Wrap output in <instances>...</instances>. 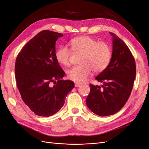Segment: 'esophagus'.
I'll return each mask as SVG.
<instances>
[{"instance_id": "esophagus-1", "label": "esophagus", "mask_w": 149, "mask_h": 149, "mask_svg": "<svg viewBox=\"0 0 149 149\" xmlns=\"http://www.w3.org/2000/svg\"><path fill=\"white\" fill-rule=\"evenodd\" d=\"M81 86V84H79V83H75L74 84V87H78Z\"/></svg>"}]
</instances>
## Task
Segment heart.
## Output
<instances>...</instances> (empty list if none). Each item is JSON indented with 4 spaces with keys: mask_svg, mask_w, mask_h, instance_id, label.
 Listing matches in <instances>:
<instances>
[{
    "mask_svg": "<svg viewBox=\"0 0 149 149\" xmlns=\"http://www.w3.org/2000/svg\"><path fill=\"white\" fill-rule=\"evenodd\" d=\"M70 43L73 51L82 55L80 60L81 65L67 71V76L70 80L83 82L91 76L92 71L95 73H101L108 67L112 56L111 48L108 43L98 41L86 35L72 38ZM71 56L72 51L66 45L59 46L55 54L57 61L64 66L70 65Z\"/></svg>",
    "mask_w": 149,
    "mask_h": 149,
    "instance_id": "1",
    "label": "heart"
}]
</instances>
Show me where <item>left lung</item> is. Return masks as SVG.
Here are the masks:
<instances>
[{"label":"left lung","instance_id":"1","mask_svg":"<svg viewBox=\"0 0 149 149\" xmlns=\"http://www.w3.org/2000/svg\"><path fill=\"white\" fill-rule=\"evenodd\" d=\"M112 37V52L110 63L95 79L102 85L91 84L86 104L100 116L113 115L125 104L133 89L136 77L134 58L128 47L116 34Z\"/></svg>","mask_w":149,"mask_h":149}]
</instances>
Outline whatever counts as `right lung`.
I'll use <instances>...</instances> for the list:
<instances>
[{
	"mask_svg": "<svg viewBox=\"0 0 149 149\" xmlns=\"http://www.w3.org/2000/svg\"><path fill=\"white\" fill-rule=\"evenodd\" d=\"M63 36L47 30L41 31L28 41L16 57L17 87L23 102L39 116L55 114L74 88V82L62 79L65 72L55 56L56 41Z\"/></svg>",
	"mask_w": 149,
	"mask_h": 149,
	"instance_id": "obj_1",
	"label": "right lung"
}]
</instances>
